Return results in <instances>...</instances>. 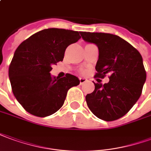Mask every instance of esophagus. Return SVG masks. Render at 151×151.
<instances>
[{
	"label": "esophagus",
	"mask_w": 151,
	"mask_h": 151,
	"mask_svg": "<svg viewBox=\"0 0 151 151\" xmlns=\"http://www.w3.org/2000/svg\"><path fill=\"white\" fill-rule=\"evenodd\" d=\"M86 81H87V79H85V78H83V77H80V84H83V83H85Z\"/></svg>",
	"instance_id": "34e87169"
}]
</instances>
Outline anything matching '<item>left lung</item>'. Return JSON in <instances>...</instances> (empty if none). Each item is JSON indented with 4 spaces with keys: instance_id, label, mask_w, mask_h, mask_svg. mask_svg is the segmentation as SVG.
Here are the masks:
<instances>
[{
    "instance_id": "1",
    "label": "left lung",
    "mask_w": 151,
    "mask_h": 151,
    "mask_svg": "<svg viewBox=\"0 0 151 151\" xmlns=\"http://www.w3.org/2000/svg\"><path fill=\"white\" fill-rule=\"evenodd\" d=\"M87 42L99 50L96 65V76L109 74L107 83H94L95 90L86 96L87 104L100 119H119L130 110L140 97L146 79L142 57L128 42L119 36L105 33L81 32Z\"/></svg>"
}]
</instances>
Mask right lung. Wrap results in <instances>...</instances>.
I'll return each instance as SVG.
<instances>
[{"label":"right lung","instance_id":"1","mask_svg":"<svg viewBox=\"0 0 151 151\" xmlns=\"http://www.w3.org/2000/svg\"><path fill=\"white\" fill-rule=\"evenodd\" d=\"M80 32L49 28L31 35L15 50L9 68L12 91L28 113L50 116L64 103L68 89L80 84L73 75L51 76V66L63 61L66 48L76 42Z\"/></svg>","mask_w":151,"mask_h":151}]
</instances>
